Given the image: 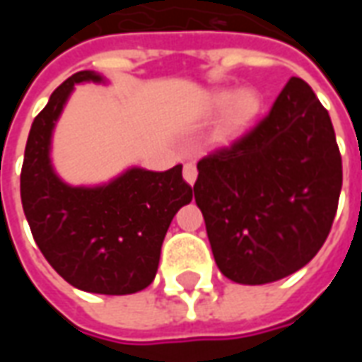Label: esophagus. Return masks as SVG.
<instances>
[{"instance_id":"1","label":"esophagus","mask_w":362,"mask_h":362,"mask_svg":"<svg viewBox=\"0 0 362 362\" xmlns=\"http://www.w3.org/2000/svg\"><path fill=\"white\" fill-rule=\"evenodd\" d=\"M197 178V168L196 163L194 160H188V163H184V180L188 182V184H194Z\"/></svg>"}]
</instances>
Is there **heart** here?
<instances>
[{"label": "heart", "mask_w": 362, "mask_h": 362, "mask_svg": "<svg viewBox=\"0 0 362 362\" xmlns=\"http://www.w3.org/2000/svg\"><path fill=\"white\" fill-rule=\"evenodd\" d=\"M213 104L217 108L229 106L227 114H225V119L221 124V137H225V139L240 134L259 110L258 96L252 90H240L236 95L228 93V90H223V93H217L213 96Z\"/></svg>", "instance_id": "b5f03b06"}]
</instances>
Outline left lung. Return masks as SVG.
<instances>
[{
	"mask_svg": "<svg viewBox=\"0 0 362 362\" xmlns=\"http://www.w3.org/2000/svg\"><path fill=\"white\" fill-rule=\"evenodd\" d=\"M341 182L329 114L291 77L256 126L197 163L194 196L221 273L264 285L306 266L329 235Z\"/></svg>",
	"mask_w": 362,
	"mask_h": 362,
	"instance_id": "left-lung-1",
	"label": "left lung"
}]
</instances>
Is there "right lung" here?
Returning <instances> with one entry per match:
<instances>
[{"instance_id":"obj_1","label":"right lung","mask_w":362,"mask_h":362,"mask_svg":"<svg viewBox=\"0 0 362 362\" xmlns=\"http://www.w3.org/2000/svg\"><path fill=\"white\" fill-rule=\"evenodd\" d=\"M100 81L79 71L54 90L30 126L21 170V202L36 246L74 287L132 295L151 281L170 221L192 202L182 165L165 173L132 168L100 188H71L50 166V135L75 83Z\"/></svg>"}]
</instances>
